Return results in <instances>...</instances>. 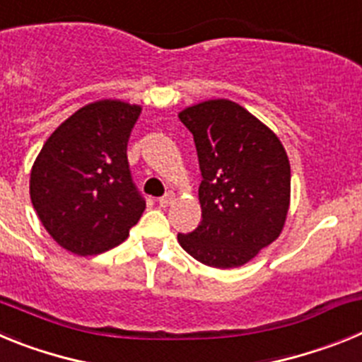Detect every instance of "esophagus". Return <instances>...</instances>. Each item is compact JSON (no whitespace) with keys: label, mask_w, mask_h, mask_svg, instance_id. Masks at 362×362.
<instances>
[{"label":"esophagus","mask_w":362,"mask_h":362,"mask_svg":"<svg viewBox=\"0 0 362 362\" xmlns=\"http://www.w3.org/2000/svg\"><path fill=\"white\" fill-rule=\"evenodd\" d=\"M174 194H172V192H168V194H165V196L163 197H159V206H163V209H165V206H168V204L172 203V201H174Z\"/></svg>","instance_id":"1"}]
</instances>
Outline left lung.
Wrapping results in <instances>:
<instances>
[{"label": "left lung", "mask_w": 362, "mask_h": 362, "mask_svg": "<svg viewBox=\"0 0 362 362\" xmlns=\"http://www.w3.org/2000/svg\"><path fill=\"white\" fill-rule=\"evenodd\" d=\"M194 136L203 181L201 225L179 245L212 268H238L283 232L290 209V161L279 137L230 99L179 112Z\"/></svg>", "instance_id": "1"}]
</instances>
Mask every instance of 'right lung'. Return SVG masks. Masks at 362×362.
I'll return each mask as SVG.
<instances>
[{"instance_id":"add662e5","label":"right lung","mask_w":362,"mask_h":362,"mask_svg":"<svg viewBox=\"0 0 362 362\" xmlns=\"http://www.w3.org/2000/svg\"><path fill=\"white\" fill-rule=\"evenodd\" d=\"M139 114V105L99 99L63 121L37 153L30 170L32 206L65 250H110L129 238L145 212L127 159Z\"/></svg>"}]
</instances>
